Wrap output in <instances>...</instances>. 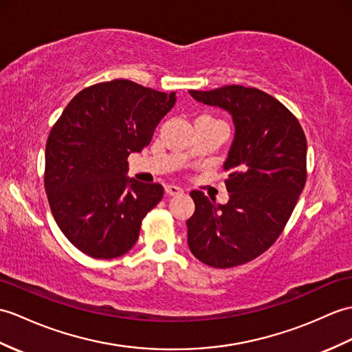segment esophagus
Wrapping results in <instances>:
<instances>
[{
  "instance_id": "34e87169",
  "label": "esophagus",
  "mask_w": 352,
  "mask_h": 352,
  "mask_svg": "<svg viewBox=\"0 0 352 352\" xmlns=\"http://www.w3.org/2000/svg\"><path fill=\"white\" fill-rule=\"evenodd\" d=\"M165 192L169 195V196H175V195H182L183 193V189L182 187L178 186H174V184H168L165 187Z\"/></svg>"
}]
</instances>
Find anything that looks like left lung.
Returning a JSON list of instances; mask_svg holds the SVG:
<instances>
[{
  "instance_id": "left-lung-1",
  "label": "left lung",
  "mask_w": 352,
  "mask_h": 352,
  "mask_svg": "<svg viewBox=\"0 0 352 352\" xmlns=\"http://www.w3.org/2000/svg\"><path fill=\"white\" fill-rule=\"evenodd\" d=\"M189 93L230 112L235 138L223 165L230 201L222 206L193 190L187 243L195 258L210 267L246 264L279 239L305 189L303 127L287 106L258 88L226 85Z\"/></svg>"
}]
</instances>
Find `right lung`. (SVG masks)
Listing matches in <instances>:
<instances>
[{"instance_id":"right-lung-1","label":"right lung","mask_w":352,"mask_h":352,"mask_svg":"<svg viewBox=\"0 0 352 352\" xmlns=\"http://www.w3.org/2000/svg\"><path fill=\"white\" fill-rule=\"evenodd\" d=\"M175 93L113 79L79 91L46 142L45 189L56 225L85 255L113 259L135 246L163 187L129 178L127 157L150 144Z\"/></svg>"}]
</instances>
